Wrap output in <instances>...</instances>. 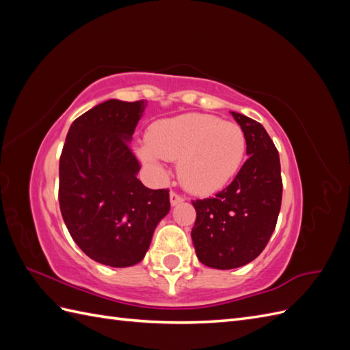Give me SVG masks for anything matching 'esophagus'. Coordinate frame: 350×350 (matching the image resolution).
I'll return each instance as SVG.
<instances>
[{
    "mask_svg": "<svg viewBox=\"0 0 350 350\" xmlns=\"http://www.w3.org/2000/svg\"><path fill=\"white\" fill-rule=\"evenodd\" d=\"M169 200H171V206H176V204H179V203H183L184 197L178 196L176 193H171V196H169Z\"/></svg>",
    "mask_w": 350,
    "mask_h": 350,
    "instance_id": "1",
    "label": "esophagus"
}]
</instances>
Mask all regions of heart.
Here are the masks:
<instances>
[{
    "label": "heart",
    "mask_w": 350,
    "mask_h": 350,
    "mask_svg": "<svg viewBox=\"0 0 350 350\" xmlns=\"http://www.w3.org/2000/svg\"><path fill=\"white\" fill-rule=\"evenodd\" d=\"M245 152V134L238 124L204 113H183L152 124L137 156L157 176L166 175L163 159L178 161L183 185L206 196L238 174Z\"/></svg>",
    "instance_id": "heart-1"
}]
</instances>
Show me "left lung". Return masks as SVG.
<instances>
[{
  "label": "left lung",
  "mask_w": 350,
  "mask_h": 350,
  "mask_svg": "<svg viewBox=\"0 0 350 350\" xmlns=\"http://www.w3.org/2000/svg\"><path fill=\"white\" fill-rule=\"evenodd\" d=\"M247 140V162L215 198L193 201L191 237L197 258L207 267L230 270L256 260L276 228L282 204L279 152L264 126L230 112Z\"/></svg>",
  "instance_id": "obj_1"
}]
</instances>
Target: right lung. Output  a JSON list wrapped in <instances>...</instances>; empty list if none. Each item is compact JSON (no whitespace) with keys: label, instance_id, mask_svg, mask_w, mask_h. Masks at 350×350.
<instances>
[{"label":"right lung","instance_id":"obj_1","mask_svg":"<svg viewBox=\"0 0 350 350\" xmlns=\"http://www.w3.org/2000/svg\"><path fill=\"white\" fill-rule=\"evenodd\" d=\"M146 100L111 99L70 126L59 159V208L71 238L92 260L111 267L140 262L171 208L167 189L137 178L130 150Z\"/></svg>","mask_w":350,"mask_h":350}]
</instances>
